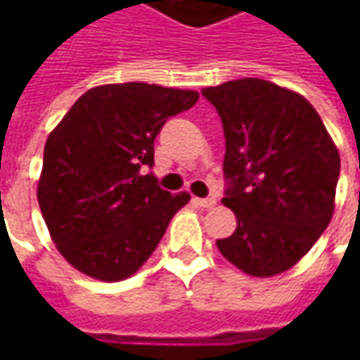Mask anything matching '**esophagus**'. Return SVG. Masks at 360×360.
I'll return each mask as SVG.
<instances>
[{
  "instance_id": "34e87169",
  "label": "esophagus",
  "mask_w": 360,
  "mask_h": 360,
  "mask_svg": "<svg viewBox=\"0 0 360 360\" xmlns=\"http://www.w3.org/2000/svg\"><path fill=\"white\" fill-rule=\"evenodd\" d=\"M194 202L202 206V208H212L216 204V198L214 196H210V198H194Z\"/></svg>"
}]
</instances>
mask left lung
Returning a JSON list of instances; mask_svg holds the SVG:
<instances>
[{"label":"left lung","mask_w":360,"mask_h":360,"mask_svg":"<svg viewBox=\"0 0 360 360\" xmlns=\"http://www.w3.org/2000/svg\"><path fill=\"white\" fill-rule=\"evenodd\" d=\"M202 96L222 120V202L236 214L218 250L250 276L292 269L333 218L337 146L309 100L266 79H232Z\"/></svg>","instance_id":"left-lung-1"}]
</instances>
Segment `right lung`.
<instances>
[{
	"label": "right lung",
	"instance_id": "right-lung-1",
	"mask_svg": "<svg viewBox=\"0 0 360 360\" xmlns=\"http://www.w3.org/2000/svg\"><path fill=\"white\" fill-rule=\"evenodd\" d=\"M198 91L128 82L88 90L49 134L37 202L62 256L91 278L131 276L190 200L158 186L154 140Z\"/></svg>",
	"mask_w": 360,
	"mask_h": 360
}]
</instances>
